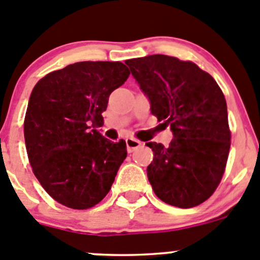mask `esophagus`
I'll return each mask as SVG.
<instances>
[{
  "label": "esophagus",
  "instance_id": "1",
  "mask_svg": "<svg viewBox=\"0 0 260 260\" xmlns=\"http://www.w3.org/2000/svg\"><path fill=\"white\" fill-rule=\"evenodd\" d=\"M125 144H127V150L128 153H132V151L137 150L139 147H141V141H139V140L136 139H132V137H128V139H125Z\"/></svg>",
  "mask_w": 260,
  "mask_h": 260
}]
</instances>
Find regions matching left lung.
I'll list each match as a JSON object with an SVG mask.
<instances>
[{
    "mask_svg": "<svg viewBox=\"0 0 260 260\" xmlns=\"http://www.w3.org/2000/svg\"><path fill=\"white\" fill-rule=\"evenodd\" d=\"M150 101L151 114L170 125L168 146L154 153L147 179L159 200L190 209L209 200L225 171L231 147L226 102L211 75L190 60L163 54L125 60Z\"/></svg>",
    "mask_w": 260,
    "mask_h": 260,
    "instance_id": "obj_1",
    "label": "left lung"
}]
</instances>
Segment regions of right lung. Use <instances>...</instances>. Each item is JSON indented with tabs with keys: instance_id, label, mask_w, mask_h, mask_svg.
Returning <instances> with one entry per match:
<instances>
[{
	"instance_id": "add662e5",
	"label": "right lung",
	"mask_w": 260,
	"mask_h": 260,
	"mask_svg": "<svg viewBox=\"0 0 260 260\" xmlns=\"http://www.w3.org/2000/svg\"><path fill=\"white\" fill-rule=\"evenodd\" d=\"M121 62H78L35 85L24 118V140L35 176L46 193L74 210L90 209L109 193L127 156L124 140L97 129L109 95L124 84Z\"/></svg>"
}]
</instances>
